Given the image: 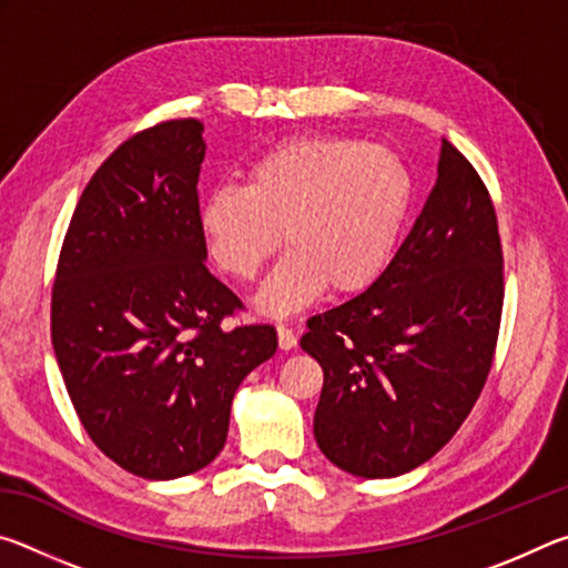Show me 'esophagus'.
Here are the masks:
<instances>
[{
	"label": "esophagus",
	"instance_id": "34e87169",
	"mask_svg": "<svg viewBox=\"0 0 568 568\" xmlns=\"http://www.w3.org/2000/svg\"><path fill=\"white\" fill-rule=\"evenodd\" d=\"M277 345H281L283 351H291L297 345V335L291 328V325H277Z\"/></svg>",
	"mask_w": 568,
	"mask_h": 568
}]
</instances>
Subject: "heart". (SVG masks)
Masks as SVG:
<instances>
[{
    "label": "heart",
    "mask_w": 568,
    "mask_h": 568,
    "mask_svg": "<svg viewBox=\"0 0 568 568\" xmlns=\"http://www.w3.org/2000/svg\"><path fill=\"white\" fill-rule=\"evenodd\" d=\"M413 180L396 152L341 134L285 140L247 168V182L215 187L200 227L220 271L255 281L283 243L285 257L257 293V307L287 315L325 285L358 293L396 255Z\"/></svg>",
    "instance_id": "b5f03b06"
}]
</instances>
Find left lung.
<instances>
[{
	"mask_svg": "<svg viewBox=\"0 0 568 568\" xmlns=\"http://www.w3.org/2000/svg\"><path fill=\"white\" fill-rule=\"evenodd\" d=\"M501 307L491 195L444 140L436 185L383 275L307 318L301 348L323 368L313 434L325 458L361 478L434 458L480 396Z\"/></svg>",
	"mask_w": 568,
	"mask_h": 568,
	"instance_id": "8db88e82",
	"label": "left lung"
}]
</instances>
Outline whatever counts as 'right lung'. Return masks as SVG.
Listing matches in <instances>:
<instances>
[{"label": "right lung", "mask_w": 568, "mask_h": 568, "mask_svg": "<svg viewBox=\"0 0 568 568\" xmlns=\"http://www.w3.org/2000/svg\"><path fill=\"white\" fill-rule=\"evenodd\" d=\"M203 122L132 134L84 187L52 287L67 393L104 456L180 478L225 446L230 406L277 351L273 325L223 323L243 303L210 275L197 178Z\"/></svg>", "instance_id": "obj_1"}]
</instances>
